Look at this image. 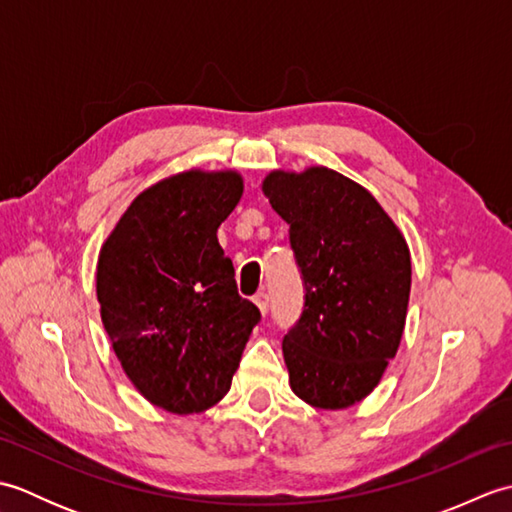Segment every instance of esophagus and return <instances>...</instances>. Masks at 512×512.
<instances>
[{
    "label": "esophagus",
    "instance_id": "1",
    "mask_svg": "<svg viewBox=\"0 0 512 512\" xmlns=\"http://www.w3.org/2000/svg\"><path fill=\"white\" fill-rule=\"evenodd\" d=\"M253 301H255V306H257L259 310H262V314H266V312H268V295H266L264 290H262V292H257Z\"/></svg>",
    "mask_w": 512,
    "mask_h": 512
}]
</instances>
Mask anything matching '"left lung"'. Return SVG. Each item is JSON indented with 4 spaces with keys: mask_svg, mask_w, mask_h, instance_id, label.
Segmentation results:
<instances>
[{
    "mask_svg": "<svg viewBox=\"0 0 512 512\" xmlns=\"http://www.w3.org/2000/svg\"><path fill=\"white\" fill-rule=\"evenodd\" d=\"M264 193L290 226L306 292L281 343L290 387L312 407H350L378 385L400 345L407 242L372 193L332 169L275 171Z\"/></svg>",
    "mask_w": 512,
    "mask_h": 512,
    "instance_id": "8db88e82",
    "label": "left lung"
}]
</instances>
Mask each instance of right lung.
<instances>
[{
	"label": "right lung",
	"instance_id": "1",
	"mask_svg": "<svg viewBox=\"0 0 512 512\" xmlns=\"http://www.w3.org/2000/svg\"><path fill=\"white\" fill-rule=\"evenodd\" d=\"M242 191L231 171L162 180L138 195L101 250L103 325L125 374L156 407L198 413L220 402L262 321L239 297L217 242Z\"/></svg>",
	"mask_w": 512,
	"mask_h": 512
}]
</instances>
